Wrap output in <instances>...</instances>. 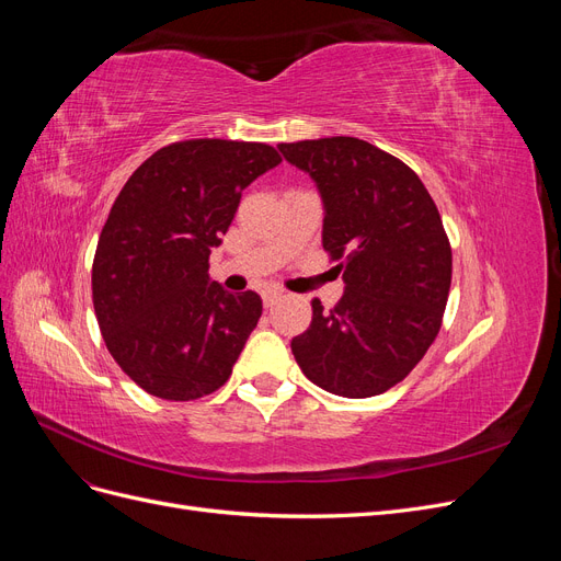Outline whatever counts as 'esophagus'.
Here are the masks:
<instances>
[{"label": "esophagus", "mask_w": 561, "mask_h": 561, "mask_svg": "<svg viewBox=\"0 0 561 561\" xmlns=\"http://www.w3.org/2000/svg\"><path fill=\"white\" fill-rule=\"evenodd\" d=\"M280 297V290H266L264 295H262V299H264V307H274V301Z\"/></svg>", "instance_id": "1"}]
</instances>
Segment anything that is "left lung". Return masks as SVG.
I'll list each match as a JSON object with an SVG mask.
<instances>
[{"mask_svg": "<svg viewBox=\"0 0 561 561\" xmlns=\"http://www.w3.org/2000/svg\"><path fill=\"white\" fill-rule=\"evenodd\" d=\"M278 149L316 182L322 248L344 271L334 309L311 301V325L293 339L295 360L328 393H386L443 325L451 248L437 206L410 165L365 140L339 135Z\"/></svg>", "mask_w": 561, "mask_h": 561, "instance_id": "1", "label": "left lung"}]
</instances>
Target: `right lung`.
<instances>
[{
  "mask_svg": "<svg viewBox=\"0 0 561 561\" xmlns=\"http://www.w3.org/2000/svg\"><path fill=\"white\" fill-rule=\"evenodd\" d=\"M280 163L262 142L184 140L118 192L93 260V309L112 358L149 396L196 400L231 377L257 328V293L210 280L241 194Z\"/></svg>",
  "mask_w": 561,
  "mask_h": 561,
  "instance_id": "add662e5",
  "label": "right lung"
}]
</instances>
